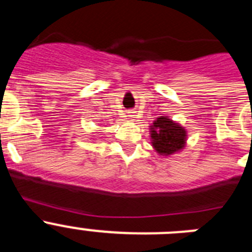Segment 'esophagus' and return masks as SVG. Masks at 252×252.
Wrapping results in <instances>:
<instances>
[{"label":"esophagus","mask_w":252,"mask_h":252,"mask_svg":"<svg viewBox=\"0 0 252 252\" xmlns=\"http://www.w3.org/2000/svg\"><path fill=\"white\" fill-rule=\"evenodd\" d=\"M128 116H130L131 119H135V117H136V112H133V111H130V112H128Z\"/></svg>","instance_id":"esophagus-1"}]
</instances>
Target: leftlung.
<instances>
[{
	"instance_id": "8db88e82",
	"label": "left lung",
	"mask_w": 252,
	"mask_h": 252,
	"mask_svg": "<svg viewBox=\"0 0 252 252\" xmlns=\"http://www.w3.org/2000/svg\"><path fill=\"white\" fill-rule=\"evenodd\" d=\"M186 130L170 119L159 117L151 126L153 146L159 154L171 155L186 144Z\"/></svg>"
}]
</instances>
